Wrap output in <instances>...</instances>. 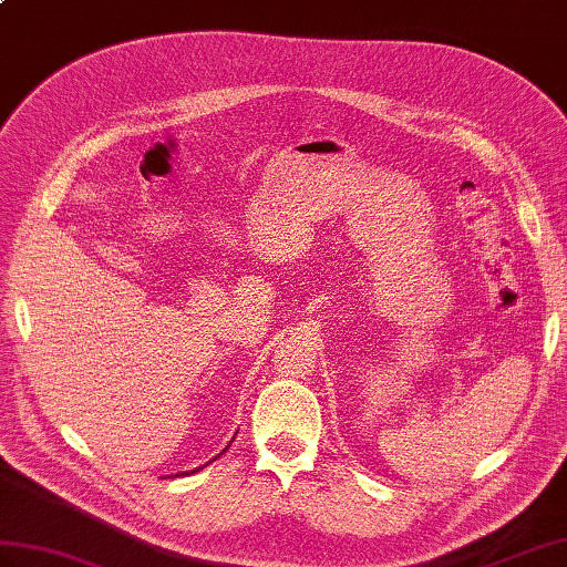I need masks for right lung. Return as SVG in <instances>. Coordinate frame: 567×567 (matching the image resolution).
<instances>
[{
    "mask_svg": "<svg viewBox=\"0 0 567 567\" xmlns=\"http://www.w3.org/2000/svg\"><path fill=\"white\" fill-rule=\"evenodd\" d=\"M199 468H202V466H199ZM199 468H195V472H199ZM195 472H189V474H195ZM185 474H187V472H183V474H175V476H185Z\"/></svg>",
    "mask_w": 567,
    "mask_h": 567,
    "instance_id": "obj_1",
    "label": "right lung"
}]
</instances>
